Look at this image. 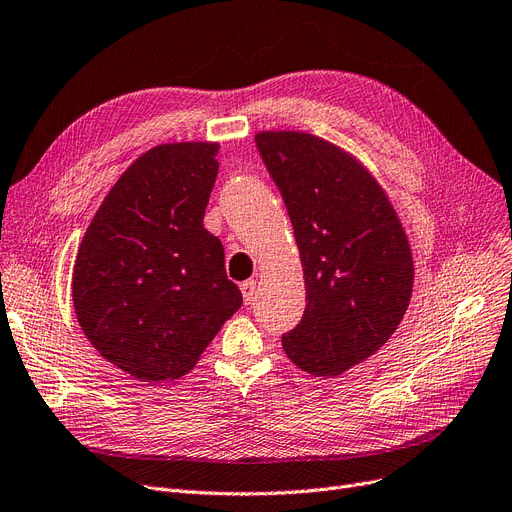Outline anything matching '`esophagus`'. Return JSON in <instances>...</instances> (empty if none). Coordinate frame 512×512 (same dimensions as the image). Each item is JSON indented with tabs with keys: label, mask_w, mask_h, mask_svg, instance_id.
Wrapping results in <instances>:
<instances>
[{
	"label": "esophagus",
	"mask_w": 512,
	"mask_h": 512,
	"mask_svg": "<svg viewBox=\"0 0 512 512\" xmlns=\"http://www.w3.org/2000/svg\"><path fill=\"white\" fill-rule=\"evenodd\" d=\"M240 291H242V299L244 303H251L255 293H257V280H244L240 284Z\"/></svg>",
	"instance_id": "1"
}]
</instances>
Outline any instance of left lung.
Returning a JSON list of instances; mask_svg holds the SVG:
<instances>
[{
	"label": "left lung",
	"mask_w": 512,
	"mask_h": 512,
	"mask_svg": "<svg viewBox=\"0 0 512 512\" xmlns=\"http://www.w3.org/2000/svg\"><path fill=\"white\" fill-rule=\"evenodd\" d=\"M303 265L301 322L282 335L288 360L337 376L379 351L412 297L408 236L379 182L349 152L305 131H259Z\"/></svg>",
	"instance_id": "obj_1"
}]
</instances>
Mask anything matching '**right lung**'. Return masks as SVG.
Returning <instances> with one entry per match:
<instances>
[{
  "mask_svg": "<svg viewBox=\"0 0 512 512\" xmlns=\"http://www.w3.org/2000/svg\"><path fill=\"white\" fill-rule=\"evenodd\" d=\"M217 150L215 142H175L144 152L79 244V326L104 360L142 383L190 372L242 305L224 244L203 226Z\"/></svg>",
  "mask_w": 512,
  "mask_h": 512,
  "instance_id": "obj_1",
  "label": "right lung"
}]
</instances>
